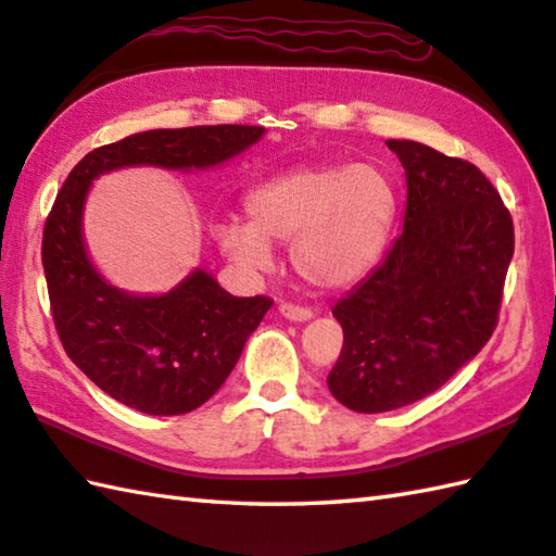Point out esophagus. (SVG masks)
I'll use <instances>...</instances> for the list:
<instances>
[{"label": "esophagus", "instance_id": "esophagus-1", "mask_svg": "<svg viewBox=\"0 0 556 556\" xmlns=\"http://www.w3.org/2000/svg\"><path fill=\"white\" fill-rule=\"evenodd\" d=\"M279 316L291 320V323H306V320L313 318V311L304 308V306H294V304H281Z\"/></svg>", "mask_w": 556, "mask_h": 556}]
</instances>
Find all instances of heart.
Instances as JSON below:
<instances>
[{
    "label": "heart",
    "instance_id": "1",
    "mask_svg": "<svg viewBox=\"0 0 556 556\" xmlns=\"http://www.w3.org/2000/svg\"><path fill=\"white\" fill-rule=\"evenodd\" d=\"M248 218L228 216L214 240L248 271H267L275 243L306 285L338 291L377 265L396 220L399 197L391 177L371 163L304 165L281 173L245 197Z\"/></svg>",
    "mask_w": 556,
    "mask_h": 556
}]
</instances>
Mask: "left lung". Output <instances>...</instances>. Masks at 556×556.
I'll return each mask as SVG.
<instances>
[{
    "label": "left lung",
    "instance_id": "8db88e82",
    "mask_svg": "<svg viewBox=\"0 0 556 556\" xmlns=\"http://www.w3.org/2000/svg\"><path fill=\"white\" fill-rule=\"evenodd\" d=\"M406 169V214L381 265L332 306L342 352L328 389L357 413L438 391L486 345L513 257V220L467 160L387 140Z\"/></svg>",
    "mask_w": 556,
    "mask_h": 556
}]
</instances>
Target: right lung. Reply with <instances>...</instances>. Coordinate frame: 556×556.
<instances>
[{"label":"right lung","instance_id":"1","mask_svg":"<svg viewBox=\"0 0 556 556\" xmlns=\"http://www.w3.org/2000/svg\"><path fill=\"white\" fill-rule=\"evenodd\" d=\"M262 126L155 128L97 148L65 179L43 230L50 308L67 357L111 399L148 416H181L224 387L267 296H233L204 267L163 294L118 289L85 243V204L94 179L124 167L194 173L257 146Z\"/></svg>","mask_w":556,"mask_h":556}]
</instances>
